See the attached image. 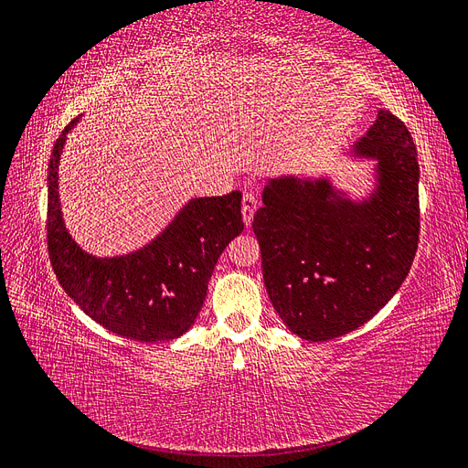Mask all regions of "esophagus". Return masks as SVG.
<instances>
[{
	"mask_svg": "<svg viewBox=\"0 0 468 468\" xmlns=\"http://www.w3.org/2000/svg\"><path fill=\"white\" fill-rule=\"evenodd\" d=\"M256 208H258L256 195H253V193H244V197H242V218H244L246 226L251 224L253 212H256Z\"/></svg>",
	"mask_w": 468,
	"mask_h": 468,
	"instance_id": "34e87169",
	"label": "esophagus"
}]
</instances>
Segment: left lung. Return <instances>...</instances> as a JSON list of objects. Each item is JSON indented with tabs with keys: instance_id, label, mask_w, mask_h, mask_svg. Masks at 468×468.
Wrapping results in <instances>:
<instances>
[{
	"instance_id": "1",
	"label": "left lung",
	"mask_w": 468,
	"mask_h": 468,
	"mask_svg": "<svg viewBox=\"0 0 468 468\" xmlns=\"http://www.w3.org/2000/svg\"><path fill=\"white\" fill-rule=\"evenodd\" d=\"M375 164V189L353 201L328 177L269 179L251 229L265 289L287 328L308 342L357 330L400 289L420 234L418 150L390 111L349 152Z\"/></svg>"
}]
</instances>
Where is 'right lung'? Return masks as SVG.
<instances>
[{"instance_id": "obj_1", "label": "right lung", "mask_w": 468, "mask_h": 468, "mask_svg": "<svg viewBox=\"0 0 468 468\" xmlns=\"http://www.w3.org/2000/svg\"><path fill=\"white\" fill-rule=\"evenodd\" d=\"M69 122L48 162V256L62 289L105 330L140 344L167 342L186 334L199 316L208 279L224 248L239 232L242 193L197 197L150 244L126 256L95 258L64 226L58 165Z\"/></svg>"}]
</instances>
